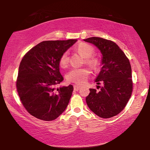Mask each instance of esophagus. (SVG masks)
<instances>
[{
	"mask_svg": "<svg viewBox=\"0 0 150 150\" xmlns=\"http://www.w3.org/2000/svg\"><path fill=\"white\" fill-rule=\"evenodd\" d=\"M74 90H76V91H78V90H79L80 89H81V86L74 85Z\"/></svg>",
	"mask_w": 150,
	"mask_h": 150,
	"instance_id": "1",
	"label": "esophagus"
}]
</instances>
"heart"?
<instances>
[{
	"instance_id": "b5f03b06",
	"label": "heart",
	"mask_w": 150,
	"mask_h": 150,
	"mask_svg": "<svg viewBox=\"0 0 150 150\" xmlns=\"http://www.w3.org/2000/svg\"><path fill=\"white\" fill-rule=\"evenodd\" d=\"M77 50L86 59V63L90 66L96 69L98 67L99 62L97 59L91 58L94 53L93 48L90 45L85 43H82L77 47ZM69 61V52L68 51H65L61 55L59 59V64L61 66L64 67L67 64ZM89 75V71L87 69L84 68H75L71 69L67 74V80L69 82H72L77 84H83L87 81L88 76Z\"/></svg>"
}]
</instances>
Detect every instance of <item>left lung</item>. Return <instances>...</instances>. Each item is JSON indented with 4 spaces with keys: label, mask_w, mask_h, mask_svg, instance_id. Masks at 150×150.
<instances>
[{
    "label": "left lung",
    "mask_w": 150,
    "mask_h": 150,
    "mask_svg": "<svg viewBox=\"0 0 150 150\" xmlns=\"http://www.w3.org/2000/svg\"><path fill=\"white\" fill-rule=\"evenodd\" d=\"M93 44L102 54L99 74L95 79L102 84L100 91L89 89L86 102L90 110L102 118L118 115L128 103L132 91V69L128 59L115 43L93 37L83 40Z\"/></svg>",
    "instance_id": "8db88e82"
}]
</instances>
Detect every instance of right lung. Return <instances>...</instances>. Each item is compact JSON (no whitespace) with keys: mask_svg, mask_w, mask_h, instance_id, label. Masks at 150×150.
<instances>
[{"mask_svg":"<svg viewBox=\"0 0 150 150\" xmlns=\"http://www.w3.org/2000/svg\"><path fill=\"white\" fill-rule=\"evenodd\" d=\"M77 40L44 41L22 59L16 87L26 110L35 117L52 121L63 113L72 95L71 85L56 88L63 81L59 59Z\"/></svg>","mask_w":150,"mask_h":150,"instance_id":"right-lung-1","label":"right lung"}]
</instances>
